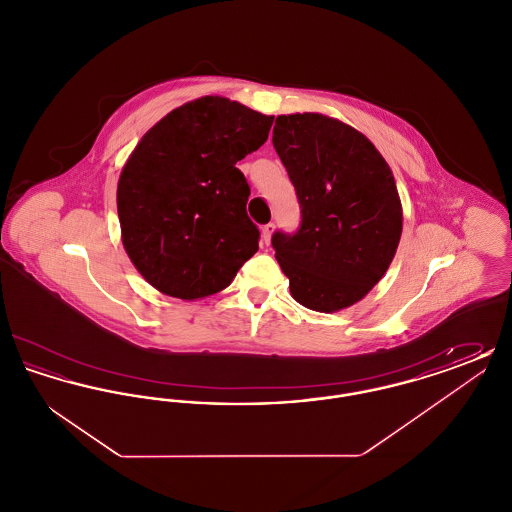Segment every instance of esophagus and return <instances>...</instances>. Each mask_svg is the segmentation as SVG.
<instances>
[{"mask_svg": "<svg viewBox=\"0 0 512 512\" xmlns=\"http://www.w3.org/2000/svg\"><path fill=\"white\" fill-rule=\"evenodd\" d=\"M261 234H263V242L270 244V238H272V234H274V224H272V222L265 224L263 230H261Z\"/></svg>", "mask_w": 512, "mask_h": 512, "instance_id": "esophagus-1", "label": "esophagus"}]
</instances>
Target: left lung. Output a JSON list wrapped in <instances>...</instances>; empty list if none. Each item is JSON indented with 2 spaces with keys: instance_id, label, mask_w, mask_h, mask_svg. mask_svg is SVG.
Instances as JSON below:
<instances>
[{
  "instance_id": "obj_1",
  "label": "left lung",
  "mask_w": 512,
  "mask_h": 512,
  "mask_svg": "<svg viewBox=\"0 0 512 512\" xmlns=\"http://www.w3.org/2000/svg\"><path fill=\"white\" fill-rule=\"evenodd\" d=\"M272 144L301 203V228L272 247L297 303L338 313L386 274L403 232L390 165L363 132L322 113L278 115Z\"/></svg>"
}]
</instances>
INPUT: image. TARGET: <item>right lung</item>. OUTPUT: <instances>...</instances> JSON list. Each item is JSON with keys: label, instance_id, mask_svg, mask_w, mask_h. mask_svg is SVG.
Wrapping results in <instances>:
<instances>
[{"label": "right lung", "instance_id": "obj_1", "mask_svg": "<svg viewBox=\"0 0 512 512\" xmlns=\"http://www.w3.org/2000/svg\"><path fill=\"white\" fill-rule=\"evenodd\" d=\"M272 121L240 101L203 96L172 109L134 147L117 184L121 240L157 292L213 295L259 249L236 163L267 142Z\"/></svg>", "mask_w": 512, "mask_h": 512}]
</instances>
